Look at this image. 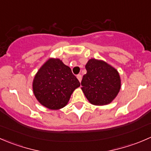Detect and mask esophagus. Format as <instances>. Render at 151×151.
<instances>
[{
  "instance_id": "esophagus-1",
  "label": "esophagus",
  "mask_w": 151,
  "mask_h": 151,
  "mask_svg": "<svg viewBox=\"0 0 151 151\" xmlns=\"http://www.w3.org/2000/svg\"><path fill=\"white\" fill-rule=\"evenodd\" d=\"M77 79H78V80L80 82H81V80H82V78H83V77H82V75L81 74H78V75L77 76Z\"/></svg>"
}]
</instances>
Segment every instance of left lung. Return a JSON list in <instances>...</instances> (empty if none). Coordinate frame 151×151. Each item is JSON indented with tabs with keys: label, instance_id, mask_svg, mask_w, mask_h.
<instances>
[{
	"label": "left lung",
	"instance_id": "1",
	"mask_svg": "<svg viewBox=\"0 0 151 151\" xmlns=\"http://www.w3.org/2000/svg\"><path fill=\"white\" fill-rule=\"evenodd\" d=\"M87 73L81 82L82 91L91 104H109L119 93L121 80L118 71L101 60L90 59L85 65Z\"/></svg>",
	"mask_w": 151,
	"mask_h": 151
}]
</instances>
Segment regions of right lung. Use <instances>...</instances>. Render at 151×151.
Returning a JSON list of instances; mask_svg holds the SVG:
<instances>
[{"mask_svg": "<svg viewBox=\"0 0 151 151\" xmlns=\"http://www.w3.org/2000/svg\"><path fill=\"white\" fill-rule=\"evenodd\" d=\"M80 86L71 68L59 58H49L41 66L33 81V91L41 104L59 109L68 104L71 94Z\"/></svg>", "mask_w": 151, "mask_h": 151, "instance_id": "1", "label": "right lung"}]
</instances>
